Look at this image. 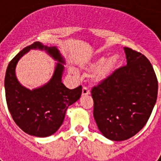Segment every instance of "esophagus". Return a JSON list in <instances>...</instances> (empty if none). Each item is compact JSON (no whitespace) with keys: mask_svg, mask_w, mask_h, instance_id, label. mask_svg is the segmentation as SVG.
I'll use <instances>...</instances> for the list:
<instances>
[{"mask_svg":"<svg viewBox=\"0 0 161 161\" xmlns=\"http://www.w3.org/2000/svg\"><path fill=\"white\" fill-rule=\"evenodd\" d=\"M90 93V91L88 89L87 87H83V90H82V95L84 96V95H88Z\"/></svg>","mask_w":161,"mask_h":161,"instance_id":"esophagus-1","label":"esophagus"}]
</instances>
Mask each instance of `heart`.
<instances>
[{
  "label": "heart",
  "mask_w": 161,
  "mask_h": 161,
  "mask_svg": "<svg viewBox=\"0 0 161 161\" xmlns=\"http://www.w3.org/2000/svg\"><path fill=\"white\" fill-rule=\"evenodd\" d=\"M119 57L118 55H114L109 58L107 62H106V58L101 57L91 64L89 69L92 71L98 70L97 78L98 80H102L111 75L113 72L119 67Z\"/></svg>",
  "instance_id": "heart-1"
}]
</instances>
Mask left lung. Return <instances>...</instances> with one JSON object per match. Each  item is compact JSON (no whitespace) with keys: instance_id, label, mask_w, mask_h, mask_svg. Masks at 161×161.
<instances>
[{"instance_id":"left-lung-1","label":"left lung","mask_w":161,"mask_h":161,"mask_svg":"<svg viewBox=\"0 0 161 161\" xmlns=\"http://www.w3.org/2000/svg\"><path fill=\"white\" fill-rule=\"evenodd\" d=\"M125 49L127 65L118 68L94 86L93 117L106 138L122 141L146 125L157 99L158 81L145 55Z\"/></svg>"}]
</instances>
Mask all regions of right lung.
<instances>
[{"instance_id": "1", "label": "right lung", "mask_w": 161, "mask_h": 161, "mask_svg": "<svg viewBox=\"0 0 161 161\" xmlns=\"http://www.w3.org/2000/svg\"><path fill=\"white\" fill-rule=\"evenodd\" d=\"M36 48L45 50L58 63L48 83L30 91L19 83L14 70L19 58L30 49ZM64 63L56 47L36 42L22 49L8 64L5 76L6 103L15 123L26 134L36 137L53 135L63 124L68 106L80 98L82 86L69 89L62 83Z\"/></svg>"}]
</instances>
